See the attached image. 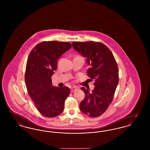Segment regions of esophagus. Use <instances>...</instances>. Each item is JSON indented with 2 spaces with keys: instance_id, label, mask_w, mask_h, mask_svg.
Listing matches in <instances>:
<instances>
[{
  "instance_id": "1",
  "label": "esophagus",
  "mask_w": 150,
  "mask_h": 150,
  "mask_svg": "<svg viewBox=\"0 0 150 150\" xmlns=\"http://www.w3.org/2000/svg\"><path fill=\"white\" fill-rule=\"evenodd\" d=\"M78 89V88H77V87H76V86H74V87H72L71 88V92H74L75 91H76Z\"/></svg>"
}]
</instances>
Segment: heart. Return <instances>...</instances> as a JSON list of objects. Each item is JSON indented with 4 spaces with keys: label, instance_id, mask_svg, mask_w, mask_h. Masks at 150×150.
Masks as SVG:
<instances>
[{
    "label": "heart",
    "instance_id": "b5f03b06",
    "mask_svg": "<svg viewBox=\"0 0 150 150\" xmlns=\"http://www.w3.org/2000/svg\"><path fill=\"white\" fill-rule=\"evenodd\" d=\"M78 57H80V58H82V57H80V56H78Z\"/></svg>",
    "mask_w": 150,
    "mask_h": 150
}]
</instances>
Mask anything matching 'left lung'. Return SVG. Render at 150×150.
Segmentation results:
<instances>
[{"label":"left lung","mask_w":150,"mask_h":150,"mask_svg":"<svg viewBox=\"0 0 150 150\" xmlns=\"http://www.w3.org/2000/svg\"><path fill=\"white\" fill-rule=\"evenodd\" d=\"M72 47L85 57L90 66L87 75L94 80L92 92L82 87L85 98L80 104V111L89 117L103 114L112 102L119 83V70L111 51L100 42H73Z\"/></svg>","instance_id":"1"}]
</instances>
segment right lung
I'll return each mask as SVG.
<instances>
[{
    "label": "right lung",
    "instance_id": "1",
    "mask_svg": "<svg viewBox=\"0 0 150 150\" xmlns=\"http://www.w3.org/2000/svg\"><path fill=\"white\" fill-rule=\"evenodd\" d=\"M71 47L68 42H43L29 54L25 75L26 86L36 108L45 117L61 114L70 93L67 86H52L51 77L57 69L58 59Z\"/></svg>",
    "mask_w": 150,
    "mask_h": 150
}]
</instances>
